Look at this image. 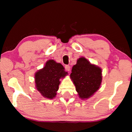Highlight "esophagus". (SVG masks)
Masks as SVG:
<instances>
[{"instance_id":"obj_1","label":"esophagus","mask_w":132,"mask_h":132,"mask_svg":"<svg viewBox=\"0 0 132 132\" xmlns=\"http://www.w3.org/2000/svg\"><path fill=\"white\" fill-rule=\"evenodd\" d=\"M65 69L66 71H70V67L69 65H66L65 66Z\"/></svg>"}]
</instances>
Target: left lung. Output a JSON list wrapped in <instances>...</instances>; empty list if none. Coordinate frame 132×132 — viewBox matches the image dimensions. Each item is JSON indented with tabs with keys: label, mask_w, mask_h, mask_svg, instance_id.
<instances>
[{
	"label": "left lung",
	"mask_w": 132,
	"mask_h": 132,
	"mask_svg": "<svg viewBox=\"0 0 132 132\" xmlns=\"http://www.w3.org/2000/svg\"><path fill=\"white\" fill-rule=\"evenodd\" d=\"M70 77L76 87L79 97L87 100L99 90L102 79V69L91 63L86 58L81 57L73 66Z\"/></svg>",
	"instance_id": "1"
}]
</instances>
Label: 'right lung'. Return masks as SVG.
I'll list each match as a JSON object with an SVG mask.
<instances>
[{
    "mask_svg": "<svg viewBox=\"0 0 132 132\" xmlns=\"http://www.w3.org/2000/svg\"><path fill=\"white\" fill-rule=\"evenodd\" d=\"M67 75L62 64L54 60H48L44 68L35 73V87L42 97L53 99L57 94L60 79Z\"/></svg>",
    "mask_w": 132,
    "mask_h": 132,
    "instance_id": "1",
    "label": "right lung"
}]
</instances>
